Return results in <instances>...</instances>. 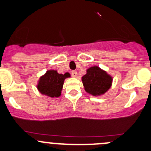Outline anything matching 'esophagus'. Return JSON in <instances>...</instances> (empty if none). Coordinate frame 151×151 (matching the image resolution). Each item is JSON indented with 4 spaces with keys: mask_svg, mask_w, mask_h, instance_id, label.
I'll list each match as a JSON object with an SVG mask.
<instances>
[{
    "mask_svg": "<svg viewBox=\"0 0 151 151\" xmlns=\"http://www.w3.org/2000/svg\"><path fill=\"white\" fill-rule=\"evenodd\" d=\"M71 76L73 77H77V72L76 71H71Z\"/></svg>",
    "mask_w": 151,
    "mask_h": 151,
    "instance_id": "34e87169",
    "label": "esophagus"
}]
</instances>
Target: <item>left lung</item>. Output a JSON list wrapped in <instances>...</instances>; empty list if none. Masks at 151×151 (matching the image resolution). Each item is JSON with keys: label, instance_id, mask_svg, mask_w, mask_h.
I'll return each mask as SVG.
<instances>
[{"label": "left lung", "instance_id": "1", "mask_svg": "<svg viewBox=\"0 0 151 151\" xmlns=\"http://www.w3.org/2000/svg\"><path fill=\"white\" fill-rule=\"evenodd\" d=\"M85 90L93 96L106 93L112 85V77L98 66H92L87 70V74L82 77Z\"/></svg>", "mask_w": 151, "mask_h": 151}]
</instances>
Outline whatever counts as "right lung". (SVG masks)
Listing matches in <instances>:
<instances>
[{
  "instance_id": "1",
  "label": "right lung",
  "mask_w": 151,
  "mask_h": 151,
  "mask_svg": "<svg viewBox=\"0 0 151 151\" xmlns=\"http://www.w3.org/2000/svg\"><path fill=\"white\" fill-rule=\"evenodd\" d=\"M69 77L68 73L62 74L57 71L49 70L40 78L37 88L41 93L50 97H58L61 93L64 80Z\"/></svg>"
}]
</instances>
